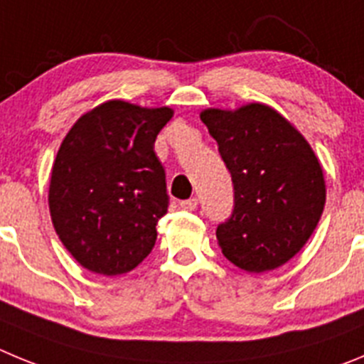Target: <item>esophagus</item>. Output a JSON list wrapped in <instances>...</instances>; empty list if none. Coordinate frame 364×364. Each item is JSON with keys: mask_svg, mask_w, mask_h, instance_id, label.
<instances>
[{"mask_svg": "<svg viewBox=\"0 0 364 364\" xmlns=\"http://www.w3.org/2000/svg\"><path fill=\"white\" fill-rule=\"evenodd\" d=\"M179 206H181L183 210H196V206H198V199L196 198L185 199V201L179 203Z\"/></svg>", "mask_w": 364, "mask_h": 364, "instance_id": "34e87169", "label": "esophagus"}]
</instances>
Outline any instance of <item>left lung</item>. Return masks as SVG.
<instances>
[{
    "label": "left lung",
    "instance_id": "8db88e82",
    "mask_svg": "<svg viewBox=\"0 0 364 364\" xmlns=\"http://www.w3.org/2000/svg\"><path fill=\"white\" fill-rule=\"evenodd\" d=\"M201 121L234 183V210L215 230L223 255L255 274L281 267L304 247L325 208L319 159L268 105L206 109Z\"/></svg>",
    "mask_w": 364,
    "mask_h": 364
}]
</instances>
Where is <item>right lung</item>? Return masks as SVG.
Instances as JSON below:
<instances>
[{
	"label": "right lung",
	"mask_w": 364,
	"mask_h": 364,
	"mask_svg": "<svg viewBox=\"0 0 364 364\" xmlns=\"http://www.w3.org/2000/svg\"><path fill=\"white\" fill-rule=\"evenodd\" d=\"M172 116L168 107L112 100L83 114L65 136L48 208L61 243L87 270L119 276L152 252L168 208L154 143Z\"/></svg>",
	"instance_id": "1"
}]
</instances>
